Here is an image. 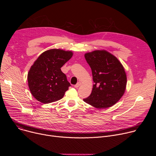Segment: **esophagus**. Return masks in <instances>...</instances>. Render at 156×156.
I'll list each match as a JSON object with an SVG mask.
<instances>
[{"label": "esophagus", "mask_w": 156, "mask_h": 156, "mask_svg": "<svg viewBox=\"0 0 156 156\" xmlns=\"http://www.w3.org/2000/svg\"><path fill=\"white\" fill-rule=\"evenodd\" d=\"M81 82L79 81L77 84H76L75 85V87H78L80 86H81Z\"/></svg>", "instance_id": "obj_1"}]
</instances>
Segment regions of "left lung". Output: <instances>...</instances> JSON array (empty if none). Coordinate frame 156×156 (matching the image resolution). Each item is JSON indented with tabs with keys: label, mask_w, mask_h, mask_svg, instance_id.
<instances>
[{
	"label": "left lung",
	"mask_w": 156,
	"mask_h": 156,
	"mask_svg": "<svg viewBox=\"0 0 156 156\" xmlns=\"http://www.w3.org/2000/svg\"><path fill=\"white\" fill-rule=\"evenodd\" d=\"M92 70L94 84L91 95L83 101L97 108H107L116 104L126 90V75L119 59L105 50L84 54Z\"/></svg>",
	"instance_id": "1"
}]
</instances>
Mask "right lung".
<instances>
[{
  "label": "right lung",
  "instance_id": "obj_1",
  "mask_svg": "<svg viewBox=\"0 0 156 156\" xmlns=\"http://www.w3.org/2000/svg\"><path fill=\"white\" fill-rule=\"evenodd\" d=\"M73 54L70 51L52 49L38 57L28 73L30 90L36 100L48 104L63 97L70 84L60 69Z\"/></svg>",
  "mask_w": 156,
  "mask_h": 156
}]
</instances>
